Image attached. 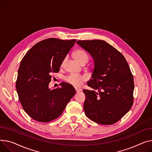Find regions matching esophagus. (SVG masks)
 Wrapping results in <instances>:
<instances>
[{
	"mask_svg": "<svg viewBox=\"0 0 152 152\" xmlns=\"http://www.w3.org/2000/svg\"><path fill=\"white\" fill-rule=\"evenodd\" d=\"M75 89H76V92H77V93H78V92H80V91H82V89L79 88H75Z\"/></svg>",
	"mask_w": 152,
	"mask_h": 152,
	"instance_id": "1",
	"label": "esophagus"
}]
</instances>
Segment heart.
I'll list each match as a JSON object with an SVG mask.
<instances>
[{"label":"heart","mask_w":152,"mask_h":152,"mask_svg":"<svg viewBox=\"0 0 152 152\" xmlns=\"http://www.w3.org/2000/svg\"><path fill=\"white\" fill-rule=\"evenodd\" d=\"M74 58L80 64H86L88 60V54L83 50H77L73 53ZM87 77L81 75H70L65 77L66 82L75 87H80L86 80Z\"/></svg>","instance_id":"1"}]
</instances>
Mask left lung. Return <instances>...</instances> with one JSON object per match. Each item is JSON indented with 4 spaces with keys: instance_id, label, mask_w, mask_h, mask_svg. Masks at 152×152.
<instances>
[{
    "instance_id": "obj_1",
    "label": "left lung",
    "mask_w": 152,
    "mask_h": 152,
    "mask_svg": "<svg viewBox=\"0 0 152 152\" xmlns=\"http://www.w3.org/2000/svg\"><path fill=\"white\" fill-rule=\"evenodd\" d=\"M76 43L94 60L92 77L87 82L94 90H83L84 112L98 124H114L133 104L134 86L129 65L118 50L103 40H79Z\"/></svg>"
}]
</instances>
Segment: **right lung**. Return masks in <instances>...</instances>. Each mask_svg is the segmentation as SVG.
Masks as SVG:
<instances>
[{
	"label": "right lung",
	"instance_id": "add662e5",
	"mask_svg": "<svg viewBox=\"0 0 152 152\" xmlns=\"http://www.w3.org/2000/svg\"><path fill=\"white\" fill-rule=\"evenodd\" d=\"M76 40L50 38L35 45L20 64L16 88L25 112L34 120L49 122L63 113L75 95L73 86L66 83L50 89L51 73L59 72L60 65Z\"/></svg>",
	"mask_w": 152,
	"mask_h": 152
}]
</instances>
